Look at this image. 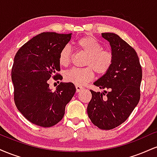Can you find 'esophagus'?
<instances>
[{
    "label": "esophagus",
    "instance_id": "esophagus-1",
    "mask_svg": "<svg viewBox=\"0 0 157 157\" xmlns=\"http://www.w3.org/2000/svg\"><path fill=\"white\" fill-rule=\"evenodd\" d=\"M82 90H84V88L82 87V86H76V91L77 92H80L81 91H82Z\"/></svg>",
    "mask_w": 157,
    "mask_h": 157
}]
</instances>
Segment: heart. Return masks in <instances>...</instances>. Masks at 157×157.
I'll return each instance as SVG.
<instances>
[{
	"label": "heart",
	"instance_id": "obj_1",
	"mask_svg": "<svg viewBox=\"0 0 157 157\" xmlns=\"http://www.w3.org/2000/svg\"><path fill=\"white\" fill-rule=\"evenodd\" d=\"M76 46L80 51L87 55L83 68H71L66 71L64 79L66 82L77 86L85 85L91 81L94 76V71L98 75H105L111 69L113 63V55L111 51L102 48L101 44L93 37L85 36L77 41ZM71 60V52L69 46H66L59 54V63L66 67Z\"/></svg>",
	"mask_w": 157,
	"mask_h": 157
}]
</instances>
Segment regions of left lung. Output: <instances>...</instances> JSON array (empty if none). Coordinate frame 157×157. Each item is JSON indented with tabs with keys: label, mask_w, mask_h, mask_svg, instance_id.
Returning a JSON list of instances; mask_svg holds the SVG:
<instances>
[{
	"label": "left lung",
	"mask_w": 157,
	"mask_h": 157,
	"mask_svg": "<svg viewBox=\"0 0 157 157\" xmlns=\"http://www.w3.org/2000/svg\"><path fill=\"white\" fill-rule=\"evenodd\" d=\"M109 42L113 55L111 69L94 85L102 93L90 90L87 113L94 125L111 130L128 118L140 99L142 67L135 50L114 33H102Z\"/></svg>",
	"instance_id": "obj_1"
}]
</instances>
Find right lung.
I'll list each match as a JSON object with an SVG mask.
<instances>
[{"label":"right lung","instance_id":"1","mask_svg":"<svg viewBox=\"0 0 157 157\" xmlns=\"http://www.w3.org/2000/svg\"><path fill=\"white\" fill-rule=\"evenodd\" d=\"M71 34L43 32L29 40L16 53L12 69L14 100L17 109L35 125L48 128L62 120L66 104L76 89L71 82H60L49 89V79H63L59 54L70 41Z\"/></svg>","mask_w":157,"mask_h":157}]
</instances>
